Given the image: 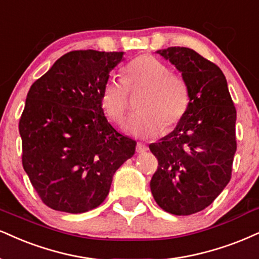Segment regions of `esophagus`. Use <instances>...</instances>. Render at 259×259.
<instances>
[{"mask_svg":"<svg viewBox=\"0 0 259 259\" xmlns=\"http://www.w3.org/2000/svg\"><path fill=\"white\" fill-rule=\"evenodd\" d=\"M148 150L149 148L145 144H142V143H138V144H137V152H138V154H143V152H146Z\"/></svg>","mask_w":259,"mask_h":259,"instance_id":"34e87169","label":"esophagus"}]
</instances>
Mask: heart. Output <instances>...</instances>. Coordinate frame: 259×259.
Instances as JSON below:
<instances>
[{"label": "heart", "mask_w": 259, "mask_h": 259, "mask_svg": "<svg viewBox=\"0 0 259 259\" xmlns=\"http://www.w3.org/2000/svg\"><path fill=\"white\" fill-rule=\"evenodd\" d=\"M127 86H142L145 94L138 113L126 122L127 132L137 138H154L173 130L183 120L190 105V92L180 75L171 74L168 66L151 55H140L123 68V80L111 75L102 86L100 102L111 121L122 122L127 107Z\"/></svg>", "instance_id": "obj_1"}]
</instances>
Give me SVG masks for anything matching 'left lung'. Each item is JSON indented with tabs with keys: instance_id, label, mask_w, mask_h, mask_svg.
Returning a JSON list of instances; mask_svg holds the SVG:
<instances>
[{
	"instance_id": "obj_1",
	"label": "left lung",
	"mask_w": 259,
	"mask_h": 259,
	"mask_svg": "<svg viewBox=\"0 0 259 259\" xmlns=\"http://www.w3.org/2000/svg\"><path fill=\"white\" fill-rule=\"evenodd\" d=\"M156 54L181 73L190 105L173 132L149 145L158 159L150 188L164 211L192 215L209 206L231 180L237 110L215 63L184 47Z\"/></svg>"
}]
</instances>
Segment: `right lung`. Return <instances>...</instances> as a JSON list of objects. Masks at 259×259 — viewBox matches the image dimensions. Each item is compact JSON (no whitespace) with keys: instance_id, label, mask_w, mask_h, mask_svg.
Wrapping results in <instances>:
<instances>
[{"instance_id":"add662e5","label":"right lung","mask_w":259,"mask_h":259,"mask_svg":"<svg viewBox=\"0 0 259 259\" xmlns=\"http://www.w3.org/2000/svg\"><path fill=\"white\" fill-rule=\"evenodd\" d=\"M123 54L67 53L28 91L19 122L22 165L54 210L81 213L97 207L115 171L135 155L137 142L111 126L100 102L102 86Z\"/></svg>"}]
</instances>
